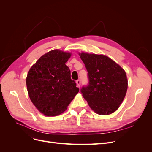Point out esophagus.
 <instances>
[{
  "instance_id": "34e87169",
  "label": "esophagus",
  "mask_w": 152,
  "mask_h": 152,
  "mask_svg": "<svg viewBox=\"0 0 152 152\" xmlns=\"http://www.w3.org/2000/svg\"><path fill=\"white\" fill-rule=\"evenodd\" d=\"M76 83L77 84V86L78 87H80V84H81V81L80 79H78L76 80Z\"/></svg>"
}]
</instances>
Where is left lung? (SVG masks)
I'll return each instance as SVG.
<instances>
[{
    "instance_id": "1",
    "label": "left lung",
    "mask_w": 152,
    "mask_h": 152,
    "mask_svg": "<svg viewBox=\"0 0 152 152\" xmlns=\"http://www.w3.org/2000/svg\"><path fill=\"white\" fill-rule=\"evenodd\" d=\"M88 72L89 82L80 89L95 113L111 114L118 108L127 89L126 73L118 64L104 55L79 54Z\"/></svg>"
}]
</instances>
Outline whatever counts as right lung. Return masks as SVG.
<instances>
[{
	"instance_id": "add662e5",
	"label": "right lung",
	"mask_w": 152,
	"mask_h": 152,
	"mask_svg": "<svg viewBox=\"0 0 152 152\" xmlns=\"http://www.w3.org/2000/svg\"><path fill=\"white\" fill-rule=\"evenodd\" d=\"M71 54L58 49L41 56L31 67L26 77L29 97L35 107L46 116L64 112L79 93L65 63Z\"/></svg>"
}]
</instances>
